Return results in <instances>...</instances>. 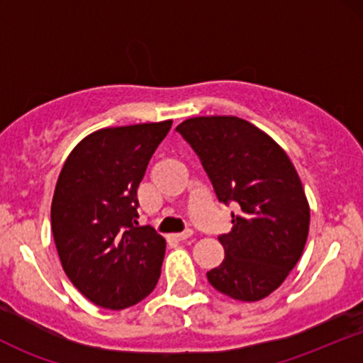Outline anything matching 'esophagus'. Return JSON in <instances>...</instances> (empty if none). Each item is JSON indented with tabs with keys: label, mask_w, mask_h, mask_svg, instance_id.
Segmentation results:
<instances>
[{
	"label": "esophagus",
	"mask_w": 363,
	"mask_h": 363,
	"mask_svg": "<svg viewBox=\"0 0 363 363\" xmlns=\"http://www.w3.org/2000/svg\"><path fill=\"white\" fill-rule=\"evenodd\" d=\"M191 235H193V232L187 230V232H182V234H174V235H170V237H172L174 240H177V242H184V240L189 239Z\"/></svg>",
	"instance_id": "esophagus-1"
}]
</instances>
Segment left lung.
Segmentation results:
<instances>
[{"label": "left lung", "instance_id": "1", "mask_svg": "<svg viewBox=\"0 0 363 363\" xmlns=\"http://www.w3.org/2000/svg\"><path fill=\"white\" fill-rule=\"evenodd\" d=\"M201 162L220 203L237 206L218 237L211 286L235 301L268 297L301 259L311 210L297 170L277 141L235 116L186 119L176 128Z\"/></svg>", "mask_w": 363, "mask_h": 363}]
</instances>
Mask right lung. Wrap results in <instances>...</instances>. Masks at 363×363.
Listing matches in <instances>:
<instances>
[{
  "label": "right lung",
  "mask_w": 363,
  "mask_h": 363,
  "mask_svg": "<svg viewBox=\"0 0 363 363\" xmlns=\"http://www.w3.org/2000/svg\"><path fill=\"white\" fill-rule=\"evenodd\" d=\"M172 121L106 128L66 158L51 205V227L66 277L104 309L121 311L155 289L165 239L138 227L136 191Z\"/></svg>",
  "instance_id": "1"
}]
</instances>
